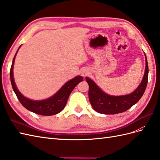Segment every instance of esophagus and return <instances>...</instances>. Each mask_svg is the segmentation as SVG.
Wrapping results in <instances>:
<instances>
[{
	"mask_svg": "<svg viewBox=\"0 0 160 160\" xmlns=\"http://www.w3.org/2000/svg\"><path fill=\"white\" fill-rule=\"evenodd\" d=\"M88 73H89V71H88V69L84 68V69H82V70H81L82 75L84 77H85L86 76H87V75L88 74Z\"/></svg>",
	"mask_w": 160,
	"mask_h": 160,
	"instance_id": "esophagus-1",
	"label": "esophagus"
}]
</instances>
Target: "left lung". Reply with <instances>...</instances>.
<instances>
[{
    "label": "left lung",
    "instance_id": "left-lung-1",
    "mask_svg": "<svg viewBox=\"0 0 160 160\" xmlns=\"http://www.w3.org/2000/svg\"><path fill=\"white\" fill-rule=\"evenodd\" d=\"M145 71L140 85L132 93L122 96H112L105 93L89 78L86 80L89 86L88 98L92 108L99 113L116 114L126 112L141 99L148 82L149 68L145 55Z\"/></svg>",
    "mask_w": 160,
    "mask_h": 160
}]
</instances>
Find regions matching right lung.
Segmentation results:
<instances>
[{"label": "right lung", "mask_w": 160, "mask_h": 160, "mask_svg": "<svg viewBox=\"0 0 160 160\" xmlns=\"http://www.w3.org/2000/svg\"><path fill=\"white\" fill-rule=\"evenodd\" d=\"M20 47H19V48H20ZM18 51L16 52L14 58L13 59V62H12L10 69V78L12 87H13V91L20 103L28 110L35 113L39 114V115L52 116L61 112L65 108V105H66L70 93L78 84L80 83V82L83 81V78L81 76H78L67 82L54 95L48 98L47 99L40 101H34L24 97L19 91V90L18 89L17 87H16L13 78V69L15 56L17 55Z\"/></svg>", "instance_id": "right-lung-1"}]
</instances>
